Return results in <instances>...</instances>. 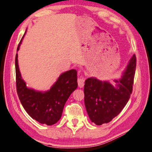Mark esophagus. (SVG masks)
<instances>
[{
    "label": "esophagus",
    "mask_w": 152,
    "mask_h": 152,
    "mask_svg": "<svg viewBox=\"0 0 152 152\" xmlns=\"http://www.w3.org/2000/svg\"><path fill=\"white\" fill-rule=\"evenodd\" d=\"M78 85L80 88H83L85 85V78L83 76H80L78 78Z\"/></svg>",
    "instance_id": "1"
}]
</instances>
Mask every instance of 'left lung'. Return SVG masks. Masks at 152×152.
<instances>
[{"mask_svg": "<svg viewBox=\"0 0 152 152\" xmlns=\"http://www.w3.org/2000/svg\"><path fill=\"white\" fill-rule=\"evenodd\" d=\"M135 68L136 57L133 55L121 78L113 80L115 85L95 77L86 79L85 104L91 122L97 125L108 123L120 114L131 97Z\"/></svg>", "mask_w": 152, "mask_h": 152, "instance_id": "left-lung-1", "label": "left lung"}]
</instances>
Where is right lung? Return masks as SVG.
Returning a JSON list of instances; mask_svg holds the SVG:
<instances>
[{
  "mask_svg": "<svg viewBox=\"0 0 152 152\" xmlns=\"http://www.w3.org/2000/svg\"><path fill=\"white\" fill-rule=\"evenodd\" d=\"M26 30L17 50H19ZM18 55L15 56L17 92L21 105L28 115L40 124L53 125L61 118L67 100L78 87L76 69L65 72L60 74L49 90L37 91L29 88L21 77L18 65Z\"/></svg>",
  "mask_w": 152,
  "mask_h": 152,
  "instance_id": "1",
  "label": "right lung"
}]
</instances>
